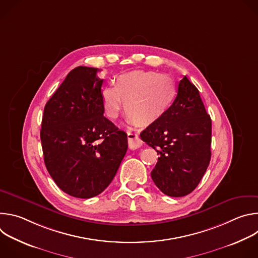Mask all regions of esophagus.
Segmentation results:
<instances>
[{
    "instance_id": "34e87169",
    "label": "esophagus",
    "mask_w": 258,
    "mask_h": 258,
    "mask_svg": "<svg viewBox=\"0 0 258 258\" xmlns=\"http://www.w3.org/2000/svg\"><path fill=\"white\" fill-rule=\"evenodd\" d=\"M127 142L130 149H138L142 146V140L140 139L139 135L133 132H127Z\"/></svg>"
}]
</instances>
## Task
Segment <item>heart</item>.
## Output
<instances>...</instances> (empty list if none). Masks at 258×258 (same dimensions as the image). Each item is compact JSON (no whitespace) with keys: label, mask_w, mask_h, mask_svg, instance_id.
Segmentation results:
<instances>
[{"label":"heart","mask_w":258,"mask_h":258,"mask_svg":"<svg viewBox=\"0 0 258 258\" xmlns=\"http://www.w3.org/2000/svg\"><path fill=\"white\" fill-rule=\"evenodd\" d=\"M176 97L174 82L163 73L135 70L116 78L115 86L101 92L105 114L115 119L125 102L127 122L148 126L159 121L172 107Z\"/></svg>","instance_id":"1"}]
</instances>
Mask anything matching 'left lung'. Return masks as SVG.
Wrapping results in <instances>:
<instances>
[{
	"mask_svg": "<svg viewBox=\"0 0 258 258\" xmlns=\"http://www.w3.org/2000/svg\"><path fill=\"white\" fill-rule=\"evenodd\" d=\"M140 136L159 154L151 171L157 188L170 197L194 191L210 162L211 119L198 89L187 77L179 82L174 103L165 116Z\"/></svg>",
	"mask_w": 258,
	"mask_h": 258,
	"instance_id": "obj_1",
	"label": "left lung"
}]
</instances>
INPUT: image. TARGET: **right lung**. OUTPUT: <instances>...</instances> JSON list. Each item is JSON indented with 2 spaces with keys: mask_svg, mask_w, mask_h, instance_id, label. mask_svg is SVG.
<instances>
[{
  "mask_svg": "<svg viewBox=\"0 0 258 258\" xmlns=\"http://www.w3.org/2000/svg\"><path fill=\"white\" fill-rule=\"evenodd\" d=\"M98 68L72 69L47 102L41 141L46 167L66 194L88 199L112 181L127 137L104 114Z\"/></svg>",
  "mask_w": 258,
  "mask_h": 258,
  "instance_id": "add662e5",
  "label": "right lung"
}]
</instances>
